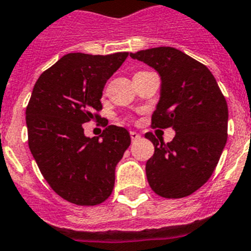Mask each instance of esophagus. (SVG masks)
<instances>
[{"label": "esophagus", "instance_id": "esophagus-1", "mask_svg": "<svg viewBox=\"0 0 251 251\" xmlns=\"http://www.w3.org/2000/svg\"><path fill=\"white\" fill-rule=\"evenodd\" d=\"M129 134H130V138H132V141H137V139L141 138V136H139V133L134 132V130H130Z\"/></svg>", "mask_w": 251, "mask_h": 251}]
</instances>
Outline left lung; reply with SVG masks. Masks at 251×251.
Wrapping results in <instances>:
<instances>
[{"mask_svg":"<svg viewBox=\"0 0 251 251\" xmlns=\"http://www.w3.org/2000/svg\"><path fill=\"white\" fill-rule=\"evenodd\" d=\"M161 76V94L152 114V127H172L168 143L152 133L154 146L146 163L151 188L166 199H181L197 191L220 159L227 139V104L216 79L203 64L170 46L130 54Z\"/></svg>","mask_w":251,"mask_h":251,"instance_id":"obj_1","label":"left lung"}]
</instances>
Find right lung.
Segmentation results:
<instances>
[{"instance_id": "right-lung-1", "label": "right lung", "mask_w": 251, "mask_h": 251, "mask_svg": "<svg viewBox=\"0 0 251 251\" xmlns=\"http://www.w3.org/2000/svg\"><path fill=\"white\" fill-rule=\"evenodd\" d=\"M128 52H72L40 75L26 108L28 147L50 187L64 200L94 206L110 196L115 167L130 145L126 128L108 126L99 137L83 124L99 118L104 85Z\"/></svg>"}]
</instances>
